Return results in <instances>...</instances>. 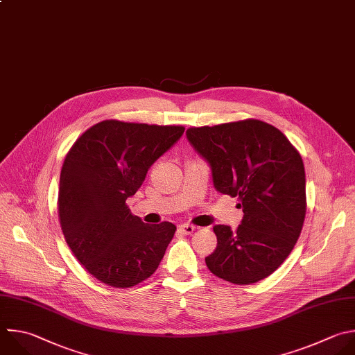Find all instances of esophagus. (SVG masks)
Returning a JSON list of instances; mask_svg holds the SVG:
<instances>
[{
    "label": "esophagus",
    "instance_id": "1",
    "mask_svg": "<svg viewBox=\"0 0 355 355\" xmlns=\"http://www.w3.org/2000/svg\"><path fill=\"white\" fill-rule=\"evenodd\" d=\"M195 225L193 224H188V223H184V224H180L178 225V231L181 232V234H185V235H189V234H192L193 231H195Z\"/></svg>",
    "mask_w": 355,
    "mask_h": 355
}]
</instances>
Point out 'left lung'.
Instances as JSON below:
<instances>
[{
	"label": "left lung",
	"mask_w": 355,
	"mask_h": 355,
	"mask_svg": "<svg viewBox=\"0 0 355 355\" xmlns=\"http://www.w3.org/2000/svg\"><path fill=\"white\" fill-rule=\"evenodd\" d=\"M187 138L211 166L218 192L239 198L241 224H217L209 270L232 284L270 276L290 255L306 213L305 170L300 152L276 127L247 118L191 127Z\"/></svg>",
	"instance_id": "obj_1"
}]
</instances>
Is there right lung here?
Returning a JSON list of instances; mask_svg holds the SVG:
<instances>
[{
  "label": "right lung",
  "instance_id": "add662e5",
  "mask_svg": "<svg viewBox=\"0 0 355 355\" xmlns=\"http://www.w3.org/2000/svg\"><path fill=\"white\" fill-rule=\"evenodd\" d=\"M184 130L104 120L68 150L58 191L61 230L75 258L103 284L128 288L159 268L177 227L145 224L127 199Z\"/></svg>",
  "mask_w": 355,
  "mask_h": 355
}]
</instances>
